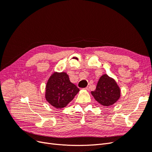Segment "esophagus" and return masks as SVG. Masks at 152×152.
<instances>
[{
	"label": "esophagus",
	"mask_w": 152,
	"mask_h": 152,
	"mask_svg": "<svg viewBox=\"0 0 152 152\" xmlns=\"http://www.w3.org/2000/svg\"><path fill=\"white\" fill-rule=\"evenodd\" d=\"M90 87H91V84H88V86H87L86 88H85V89L86 90H87V91H89V89H90Z\"/></svg>",
	"instance_id": "esophagus-1"
}]
</instances>
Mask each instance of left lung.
<instances>
[{
	"mask_svg": "<svg viewBox=\"0 0 152 152\" xmlns=\"http://www.w3.org/2000/svg\"><path fill=\"white\" fill-rule=\"evenodd\" d=\"M91 94L97 102L104 107L115 103L121 97V89L116 81L107 74L99 78L96 90Z\"/></svg>",
	"mask_w": 152,
	"mask_h": 152,
	"instance_id": "8db88e82",
	"label": "left lung"
}]
</instances>
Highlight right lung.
I'll return each instance as SVG.
<instances>
[{"mask_svg":"<svg viewBox=\"0 0 152 152\" xmlns=\"http://www.w3.org/2000/svg\"><path fill=\"white\" fill-rule=\"evenodd\" d=\"M79 91L66 72H54L45 86V98L53 107L61 109L72 102Z\"/></svg>","mask_w":152,"mask_h":152,"instance_id":"right-lung-1","label":"right lung"}]
</instances>
